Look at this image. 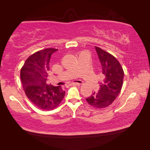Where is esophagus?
<instances>
[{
	"label": "esophagus",
	"mask_w": 150,
	"mask_h": 150,
	"mask_svg": "<svg viewBox=\"0 0 150 150\" xmlns=\"http://www.w3.org/2000/svg\"><path fill=\"white\" fill-rule=\"evenodd\" d=\"M71 85H74V86H79L81 85V83H72Z\"/></svg>",
	"instance_id": "obj_1"
}]
</instances>
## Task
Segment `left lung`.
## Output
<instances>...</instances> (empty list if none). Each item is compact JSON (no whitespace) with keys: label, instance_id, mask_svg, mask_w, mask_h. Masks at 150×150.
Masks as SVG:
<instances>
[{"label":"left lung","instance_id":"8db88e82","mask_svg":"<svg viewBox=\"0 0 150 150\" xmlns=\"http://www.w3.org/2000/svg\"><path fill=\"white\" fill-rule=\"evenodd\" d=\"M102 67L103 81L98 92L86 98L93 107L103 108L111 105L120 93L123 84L124 71L118 61L109 53L95 47Z\"/></svg>","mask_w":150,"mask_h":150}]
</instances>
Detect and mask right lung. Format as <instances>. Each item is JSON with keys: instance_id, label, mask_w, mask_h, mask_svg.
Listing matches in <instances>:
<instances>
[{"instance_id": "add662e5", "label": "right lung", "mask_w": 150, "mask_h": 150, "mask_svg": "<svg viewBox=\"0 0 150 150\" xmlns=\"http://www.w3.org/2000/svg\"><path fill=\"white\" fill-rule=\"evenodd\" d=\"M47 48L28 58L20 71L22 87L27 97L38 108L50 110L56 108L64 98L65 92L61 86L47 85L50 57L57 52Z\"/></svg>"}]
</instances>
